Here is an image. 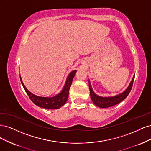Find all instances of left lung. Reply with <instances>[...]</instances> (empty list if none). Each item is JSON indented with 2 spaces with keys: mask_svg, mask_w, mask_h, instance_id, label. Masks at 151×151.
<instances>
[{
  "mask_svg": "<svg viewBox=\"0 0 151 151\" xmlns=\"http://www.w3.org/2000/svg\"><path fill=\"white\" fill-rule=\"evenodd\" d=\"M134 77H135V76H134L130 84L129 85V86H128V88L123 91V93L118 95H116L115 96H111V97H102V96H100L96 94L94 92V91L93 90L92 86H91V83L89 80V90H90L91 98L92 99L93 103L96 105V106H97L99 108H108V107L115 106V105L120 103L121 101H123V99H125L127 97V96L130 93L132 88V85H133Z\"/></svg>",
  "mask_w": 151,
  "mask_h": 151,
  "instance_id": "1",
  "label": "left lung"
}]
</instances>
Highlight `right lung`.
Masks as SVG:
<instances>
[{"mask_svg": "<svg viewBox=\"0 0 151 151\" xmlns=\"http://www.w3.org/2000/svg\"><path fill=\"white\" fill-rule=\"evenodd\" d=\"M77 72V70H74L70 72L68 75L67 78L64 86L61 91L60 93L55 95L53 97H42L38 96L33 93H31L29 90H28L24 84L22 83L21 77L20 76V79L21 84L26 91L27 94L28 95L30 99L35 103L36 106L39 107L50 109H55L60 108L63 104H65L67 101L68 97V93H69V89L72 84V82L74 77Z\"/></svg>", "mask_w": 151, "mask_h": 151, "instance_id": "1", "label": "right lung"}]
</instances>
